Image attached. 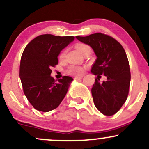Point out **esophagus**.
Wrapping results in <instances>:
<instances>
[{"label":"esophagus","instance_id":"esophagus-1","mask_svg":"<svg viewBox=\"0 0 149 149\" xmlns=\"http://www.w3.org/2000/svg\"><path fill=\"white\" fill-rule=\"evenodd\" d=\"M82 78H83V77H82V76H76V77H74V80H79L80 79H82Z\"/></svg>","mask_w":149,"mask_h":149}]
</instances>
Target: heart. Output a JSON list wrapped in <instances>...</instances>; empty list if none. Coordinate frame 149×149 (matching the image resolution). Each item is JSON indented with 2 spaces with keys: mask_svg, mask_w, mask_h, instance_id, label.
Masks as SVG:
<instances>
[{
  "mask_svg": "<svg viewBox=\"0 0 149 149\" xmlns=\"http://www.w3.org/2000/svg\"><path fill=\"white\" fill-rule=\"evenodd\" d=\"M76 48L77 50L79 52L80 54H83L85 51L90 50V47L88 45L84 43H78L76 45ZM66 49H64L61 51L60 54L59 55V59L62 60L64 59L65 56H66ZM84 73V68L81 67V66H71L68 69V73L71 75H74V76H81Z\"/></svg>",
  "mask_w": 149,
  "mask_h": 149,
  "instance_id": "b5f03b06",
  "label": "heart"
}]
</instances>
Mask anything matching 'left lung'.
<instances>
[{"label": "left lung", "instance_id": "obj_1", "mask_svg": "<svg viewBox=\"0 0 149 149\" xmlns=\"http://www.w3.org/2000/svg\"><path fill=\"white\" fill-rule=\"evenodd\" d=\"M76 38L90 45L96 54L91 72L95 76L107 77L102 83L100 76L95 78L91 90L94 104L104 115H114L125 102L129 93L131 75L125 51L116 39L102 33Z\"/></svg>", "mask_w": 149, "mask_h": 149}]
</instances>
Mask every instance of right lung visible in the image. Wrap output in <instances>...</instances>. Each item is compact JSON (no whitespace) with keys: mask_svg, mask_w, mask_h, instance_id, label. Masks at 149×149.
Segmentation results:
<instances>
[{"mask_svg":"<svg viewBox=\"0 0 149 149\" xmlns=\"http://www.w3.org/2000/svg\"><path fill=\"white\" fill-rule=\"evenodd\" d=\"M75 37L38 36L26 46L22 53L19 77L27 100L34 109L42 112L55 109L67 93L71 77L64 76L57 82L50 76L58 64V55Z\"/></svg>","mask_w":149,"mask_h":149,"instance_id":"obj_1","label":"right lung"}]
</instances>
